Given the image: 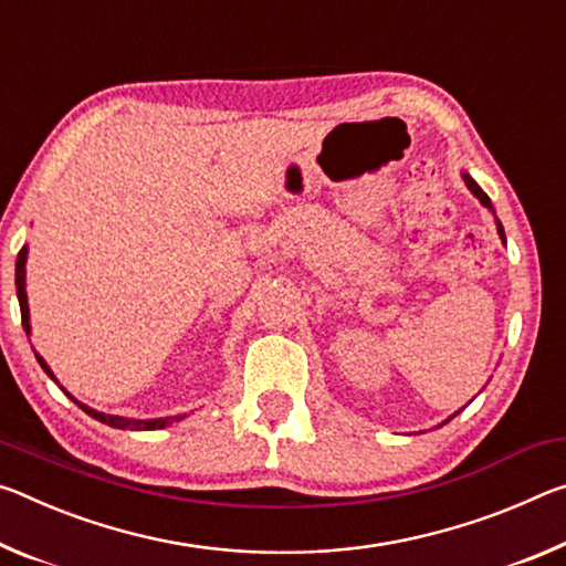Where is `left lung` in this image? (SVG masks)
Returning <instances> with one entry per match:
<instances>
[{
	"mask_svg": "<svg viewBox=\"0 0 566 566\" xmlns=\"http://www.w3.org/2000/svg\"><path fill=\"white\" fill-rule=\"evenodd\" d=\"M464 182H467V188H469L471 192H474V196H476V198L481 200V206H484V208H489V210H492V212H494V206H492V200H489V196H486V192H484V190H481V188H479V185H476V180H471L467 172H464ZM496 230H499V235H502V240H504V228H502V222H499V220H496Z\"/></svg>",
	"mask_w": 566,
	"mask_h": 566,
	"instance_id": "8db88e82",
	"label": "left lung"
}]
</instances>
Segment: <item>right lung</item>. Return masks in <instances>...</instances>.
Masks as SVG:
<instances>
[{"label":"right lung","mask_w":566,"mask_h":566,"mask_svg":"<svg viewBox=\"0 0 566 566\" xmlns=\"http://www.w3.org/2000/svg\"><path fill=\"white\" fill-rule=\"evenodd\" d=\"M24 263H27V245L20 250V255H17V271H14V285H17V298H20V308H22V326L27 331V336H30V308H27V291H24ZM36 360H40V366L48 370V376L52 378V381H57L52 374V368L48 366V360H44L40 354H36ZM64 391V388H62ZM70 396V394H67ZM82 411H85L87 416H92V419H97L102 423L113 426V429H129V431H153V429H163V426H168L170 421H180L182 416H170V419H150V421H137V419H125V416H109V413H102V411H95L90 409V406L85 403H77Z\"/></svg>","instance_id":"obj_1"}]
</instances>
